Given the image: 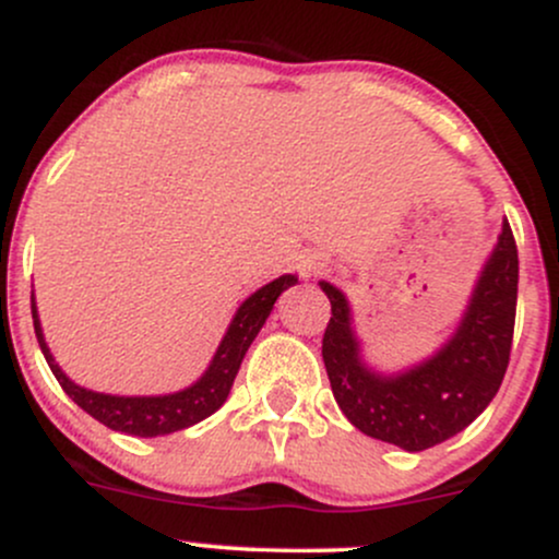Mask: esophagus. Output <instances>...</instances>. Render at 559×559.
I'll return each mask as SVG.
<instances>
[{
    "instance_id": "1",
    "label": "esophagus",
    "mask_w": 559,
    "mask_h": 559,
    "mask_svg": "<svg viewBox=\"0 0 559 559\" xmlns=\"http://www.w3.org/2000/svg\"><path fill=\"white\" fill-rule=\"evenodd\" d=\"M325 267V258H320V254H307V258H301V262H299V271H301V275H316V273H320Z\"/></svg>"
}]
</instances>
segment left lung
<instances>
[{
    "label": "left lung",
    "mask_w": 559,
    "mask_h": 559,
    "mask_svg": "<svg viewBox=\"0 0 559 559\" xmlns=\"http://www.w3.org/2000/svg\"><path fill=\"white\" fill-rule=\"evenodd\" d=\"M320 288L331 301L323 333L325 373L342 413L362 433L423 452L471 426L502 386L518 307V243L507 221L457 333L407 373L370 370L360 360L344 294L325 281Z\"/></svg>",
    "instance_id": "1"
}]
</instances>
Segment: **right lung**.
Masks as SVG:
<instances>
[{
  "label": "right lung",
  "instance_id": "add662e5",
  "mask_svg": "<svg viewBox=\"0 0 559 559\" xmlns=\"http://www.w3.org/2000/svg\"><path fill=\"white\" fill-rule=\"evenodd\" d=\"M297 284L294 275H281V278L271 281L267 286H262L260 292H254L236 312V318L230 320L228 333L223 336L221 346H217L213 362H210L207 373H204L194 386L178 391V394H165V396H110V394H96V391L81 389L79 383H73L62 373L60 365L55 362L52 352H49L47 342H44L41 323H38V312L31 297V312H34V331L41 346L47 365L52 368V373L60 383L62 391L79 404L81 409H86L92 418L105 423L112 431L128 433V436H163L181 431V428L194 426V423L210 418L223 402H226L230 386H234V378L239 373L243 355H247L249 344L254 342L262 323L271 316L275 299L281 297V292L288 286Z\"/></svg>",
  "mask_w": 559,
  "mask_h": 559
}]
</instances>
